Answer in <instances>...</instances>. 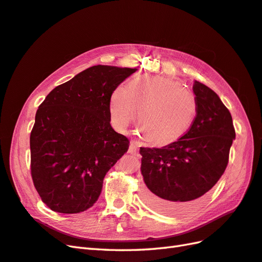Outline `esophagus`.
Returning <instances> with one entry per match:
<instances>
[{
  "mask_svg": "<svg viewBox=\"0 0 262 262\" xmlns=\"http://www.w3.org/2000/svg\"><path fill=\"white\" fill-rule=\"evenodd\" d=\"M129 153L131 154H138V143L137 142H131L130 146H129Z\"/></svg>",
  "mask_w": 262,
  "mask_h": 262,
  "instance_id": "obj_1",
  "label": "esophagus"
}]
</instances>
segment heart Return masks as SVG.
Listing matches in <instances>:
<instances>
[{"mask_svg":"<svg viewBox=\"0 0 262 262\" xmlns=\"http://www.w3.org/2000/svg\"><path fill=\"white\" fill-rule=\"evenodd\" d=\"M139 114L144 138L153 144L172 143L193 124L197 101L179 81L166 77H139L130 87L119 86L110 99V112L118 128H125Z\"/></svg>","mask_w":262,"mask_h":262,"instance_id":"heart-1","label":"heart"}]
</instances>
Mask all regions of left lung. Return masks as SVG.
Instances as JSON below:
<instances>
[{
	"mask_svg": "<svg viewBox=\"0 0 262 262\" xmlns=\"http://www.w3.org/2000/svg\"><path fill=\"white\" fill-rule=\"evenodd\" d=\"M197 112L178 141L140 147L142 199L160 213L179 215L197 206L222 178L236 132L229 110L213 90L195 81Z\"/></svg>",
	"mask_w": 262,
	"mask_h": 262,
	"instance_id": "1",
	"label": "left lung"
}]
</instances>
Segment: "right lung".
Instances as JSON below:
<instances>
[{
	"mask_svg": "<svg viewBox=\"0 0 262 262\" xmlns=\"http://www.w3.org/2000/svg\"><path fill=\"white\" fill-rule=\"evenodd\" d=\"M137 68L93 66L54 88L31 131V175L46 206L62 214L90 208L105 174L130 141L110 124V99Z\"/></svg>",
	"mask_w": 262,
	"mask_h": 262,
	"instance_id": "add662e5",
	"label": "right lung"
}]
</instances>
